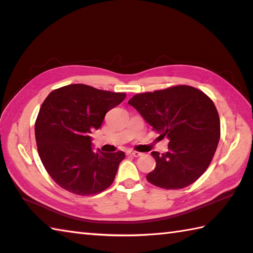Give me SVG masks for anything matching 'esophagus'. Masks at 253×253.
Returning a JSON list of instances; mask_svg holds the SVG:
<instances>
[{"label":"esophagus","mask_w":253,"mask_h":253,"mask_svg":"<svg viewBox=\"0 0 253 253\" xmlns=\"http://www.w3.org/2000/svg\"><path fill=\"white\" fill-rule=\"evenodd\" d=\"M128 155H131L133 157H140V156H142V153L136 152V151H130L128 152Z\"/></svg>","instance_id":"obj_1"}]
</instances>
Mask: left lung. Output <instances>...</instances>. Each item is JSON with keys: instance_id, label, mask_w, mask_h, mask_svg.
Masks as SVG:
<instances>
[{"instance_id": "obj_1", "label": "left lung", "mask_w": 253, "mask_h": 253, "mask_svg": "<svg viewBox=\"0 0 253 253\" xmlns=\"http://www.w3.org/2000/svg\"><path fill=\"white\" fill-rule=\"evenodd\" d=\"M127 104L154 131L167 135L168 152H153L156 168L146 179L156 187L176 190L192 184L212 162L220 137V121L212 99L202 90L178 85L134 95Z\"/></svg>"}]
</instances>
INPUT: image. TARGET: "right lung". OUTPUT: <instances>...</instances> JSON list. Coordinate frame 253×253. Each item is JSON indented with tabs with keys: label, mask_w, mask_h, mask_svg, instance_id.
Returning <instances> with one entry per match:
<instances>
[{
	"label": "right lung",
	"mask_w": 253,
	"mask_h": 253,
	"mask_svg": "<svg viewBox=\"0 0 253 253\" xmlns=\"http://www.w3.org/2000/svg\"><path fill=\"white\" fill-rule=\"evenodd\" d=\"M126 96L71 84L45 98L35 123L36 142L45 170L62 189L91 195L112 184L125 153L92 152L89 133L100 127L106 113Z\"/></svg>",
	"instance_id": "obj_1"
}]
</instances>
